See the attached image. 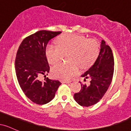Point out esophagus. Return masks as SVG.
<instances>
[{"label":"esophagus","instance_id":"obj_1","mask_svg":"<svg viewBox=\"0 0 131 131\" xmlns=\"http://www.w3.org/2000/svg\"><path fill=\"white\" fill-rule=\"evenodd\" d=\"M61 82H62V83H66V84L70 83V82H69V81H61Z\"/></svg>","mask_w":131,"mask_h":131}]
</instances>
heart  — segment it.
<instances>
[{"label": "heart", "mask_w": 131, "mask_h": 131, "mask_svg": "<svg viewBox=\"0 0 131 131\" xmlns=\"http://www.w3.org/2000/svg\"><path fill=\"white\" fill-rule=\"evenodd\" d=\"M57 44H48L46 55L49 63L53 65L60 62L64 55L69 53L68 60L70 63H60L52 70L54 77L61 80L71 79L79 71L78 65L82 68L91 67L100 52L97 40L79 34H63L57 38Z\"/></svg>", "instance_id": "heart-1"}]
</instances>
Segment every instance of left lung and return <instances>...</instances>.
<instances>
[{
    "mask_svg": "<svg viewBox=\"0 0 131 131\" xmlns=\"http://www.w3.org/2000/svg\"><path fill=\"white\" fill-rule=\"evenodd\" d=\"M114 73V58L110 47L102 40L101 49L97 60L82 77L91 78L90 85L81 84V89L74 95L78 104L90 106L100 101L112 82ZM85 79H84V81Z\"/></svg>",
    "mask_w": 131,
    "mask_h": 131,
    "instance_id": "1",
    "label": "left lung"
}]
</instances>
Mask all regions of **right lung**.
I'll list each match as a JSON object with an SVG mask.
<instances>
[{"mask_svg": "<svg viewBox=\"0 0 131 131\" xmlns=\"http://www.w3.org/2000/svg\"><path fill=\"white\" fill-rule=\"evenodd\" d=\"M61 31L42 30L24 39L18 49L15 58V71L18 81L24 94L38 105L49 103L55 97L59 81H40L39 77L48 74L50 70L46 55L47 43Z\"/></svg>", "mask_w": 131, "mask_h": 131, "instance_id": "right-lung-1", "label": "right lung"}]
</instances>
